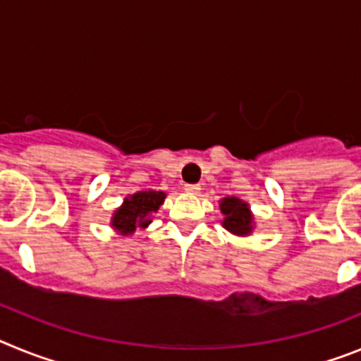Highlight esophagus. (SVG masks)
Masks as SVG:
<instances>
[{
  "mask_svg": "<svg viewBox=\"0 0 361 361\" xmlns=\"http://www.w3.org/2000/svg\"><path fill=\"white\" fill-rule=\"evenodd\" d=\"M184 190H186V193H190V195H199L200 193V186H197V184H186Z\"/></svg>",
  "mask_w": 361,
  "mask_h": 361,
  "instance_id": "1",
  "label": "esophagus"
}]
</instances>
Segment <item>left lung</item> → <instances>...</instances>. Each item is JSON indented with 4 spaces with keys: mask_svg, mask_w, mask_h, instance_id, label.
<instances>
[{
    "mask_svg": "<svg viewBox=\"0 0 361 361\" xmlns=\"http://www.w3.org/2000/svg\"><path fill=\"white\" fill-rule=\"evenodd\" d=\"M222 219V228L237 237H247L255 229V215L251 213L250 204L238 197H224L219 202Z\"/></svg>",
    "mask_w": 361,
    "mask_h": 361,
    "instance_id": "left-lung-1",
    "label": "left lung"
}]
</instances>
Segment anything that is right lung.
I'll return each instance as SVG.
<instances>
[{
  "label": "right lung",
  "instance_id": "right-lung-1",
  "mask_svg": "<svg viewBox=\"0 0 361 361\" xmlns=\"http://www.w3.org/2000/svg\"><path fill=\"white\" fill-rule=\"evenodd\" d=\"M164 191H137L124 197L123 204L110 219L111 229L121 237H130L135 229H145L152 224V215L164 204Z\"/></svg>",
  "mask_w": 361,
  "mask_h": 361
}]
</instances>
